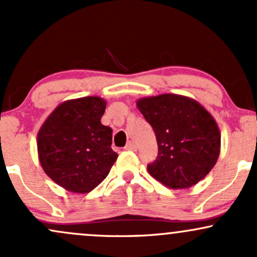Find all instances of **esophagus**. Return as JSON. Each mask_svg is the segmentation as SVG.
Returning <instances> with one entry per match:
<instances>
[{
    "label": "esophagus",
    "instance_id": "esophagus-1",
    "mask_svg": "<svg viewBox=\"0 0 257 257\" xmlns=\"http://www.w3.org/2000/svg\"><path fill=\"white\" fill-rule=\"evenodd\" d=\"M137 149H138V146H137V144L134 143V141H129V143L125 145V150H132V151H137Z\"/></svg>",
    "mask_w": 257,
    "mask_h": 257
}]
</instances>
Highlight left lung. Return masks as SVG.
Returning a JSON list of instances; mask_svg holds the SVG:
<instances>
[{"instance_id":"obj_1","label":"left lung","mask_w":257,"mask_h":257,"mask_svg":"<svg viewBox=\"0 0 257 257\" xmlns=\"http://www.w3.org/2000/svg\"><path fill=\"white\" fill-rule=\"evenodd\" d=\"M137 105L157 139L150 175L174 190L204 179L220 155L221 135L213 116L198 101L176 94L143 98Z\"/></svg>"}]
</instances>
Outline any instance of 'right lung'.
I'll use <instances>...</instances> for the list:
<instances>
[{"instance_id": "right-lung-1", "label": "right lung", "mask_w": 257, "mask_h": 257, "mask_svg": "<svg viewBox=\"0 0 257 257\" xmlns=\"http://www.w3.org/2000/svg\"><path fill=\"white\" fill-rule=\"evenodd\" d=\"M106 101L85 96L60 104L37 134L38 159L44 173L65 190L88 193L110 173L117 155L112 129L101 124Z\"/></svg>"}]
</instances>
